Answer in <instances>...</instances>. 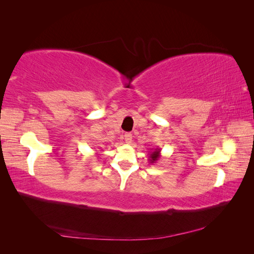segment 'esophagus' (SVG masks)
I'll return each mask as SVG.
<instances>
[{
  "instance_id": "1",
  "label": "esophagus",
  "mask_w": 254,
  "mask_h": 254,
  "mask_svg": "<svg viewBox=\"0 0 254 254\" xmlns=\"http://www.w3.org/2000/svg\"><path fill=\"white\" fill-rule=\"evenodd\" d=\"M131 141H132V134L130 132H126L125 133V142L127 144H130V143H131Z\"/></svg>"
}]
</instances>
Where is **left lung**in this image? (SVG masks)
<instances>
[{
    "label": "left lung",
    "instance_id": "left-lung-1",
    "mask_svg": "<svg viewBox=\"0 0 254 254\" xmlns=\"http://www.w3.org/2000/svg\"><path fill=\"white\" fill-rule=\"evenodd\" d=\"M150 150H152V151H150L148 155H149V162L151 163V164H153V163H157V161L161 158V148H159V147H156V148H150Z\"/></svg>",
    "mask_w": 254,
    "mask_h": 254
}]
</instances>
